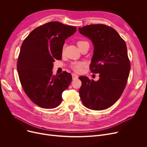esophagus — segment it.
<instances>
[{
	"mask_svg": "<svg viewBox=\"0 0 147 147\" xmlns=\"http://www.w3.org/2000/svg\"><path fill=\"white\" fill-rule=\"evenodd\" d=\"M72 78H73V80H76V79H78V76L76 75L74 73H72Z\"/></svg>",
	"mask_w": 147,
	"mask_h": 147,
	"instance_id": "34e87169",
	"label": "esophagus"
}]
</instances>
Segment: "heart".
<instances>
[{
    "label": "heart",
    "mask_w": 147,
    "mask_h": 147,
    "mask_svg": "<svg viewBox=\"0 0 147 147\" xmlns=\"http://www.w3.org/2000/svg\"><path fill=\"white\" fill-rule=\"evenodd\" d=\"M87 43H89L88 42L84 41V40H79L78 42H77V45H78V48L79 49H81L82 47L86 45ZM64 48L63 49V53L64 52ZM86 63L84 62H82V61H75L73 62V63H71L70 67L76 73H80L83 70V67H85Z\"/></svg>",
    "instance_id": "heart-1"
}]
</instances>
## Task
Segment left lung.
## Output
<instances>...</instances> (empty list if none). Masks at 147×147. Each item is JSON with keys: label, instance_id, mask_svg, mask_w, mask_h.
<instances>
[{"label": "left lung", "instance_id": "8db88e82", "mask_svg": "<svg viewBox=\"0 0 147 147\" xmlns=\"http://www.w3.org/2000/svg\"><path fill=\"white\" fill-rule=\"evenodd\" d=\"M79 31L94 44L89 68L92 73L99 74L97 82L79 77L81 100L88 109L105 110L116 102L127 82L130 63L126 42L116 30L105 24L86 26Z\"/></svg>", "mask_w": 147, "mask_h": 147}]
</instances>
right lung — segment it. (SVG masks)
Segmentation results:
<instances>
[{
	"instance_id": "1",
	"label": "right lung",
	"mask_w": 147,
	"mask_h": 147,
	"mask_svg": "<svg viewBox=\"0 0 147 147\" xmlns=\"http://www.w3.org/2000/svg\"><path fill=\"white\" fill-rule=\"evenodd\" d=\"M77 28L58 21L46 23L34 29L23 41L17 61V70L22 88L37 105L54 109L62 101V93L72 80L65 71L54 76L55 59L62 58L63 45Z\"/></svg>"
}]
</instances>
